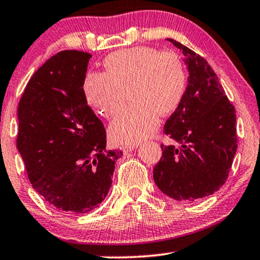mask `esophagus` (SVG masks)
Masks as SVG:
<instances>
[{
	"mask_svg": "<svg viewBox=\"0 0 260 260\" xmlns=\"http://www.w3.org/2000/svg\"><path fill=\"white\" fill-rule=\"evenodd\" d=\"M137 147H138L137 144H133V145H124V147L122 148V150H123L124 154H127V152L133 151V150H135V149H137Z\"/></svg>",
	"mask_w": 260,
	"mask_h": 260,
	"instance_id": "34e87169",
	"label": "esophagus"
}]
</instances>
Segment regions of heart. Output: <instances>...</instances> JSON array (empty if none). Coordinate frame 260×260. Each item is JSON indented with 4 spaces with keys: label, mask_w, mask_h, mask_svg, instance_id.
<instances>
[{
    "label": "heart",
    "mask_w": 260,
    "mask_h": 260,
    "mask_svg": "<svg viewBox=\"0 0 260 260\" xmlns=\"http://www.w3.org/2000/svg\"><path fill=\"white\" fill-rule=\"evenodd\" d=\"M106 72L88 73L84 93L92 108L108 118L116 116L130 97L134 103L110 125L118 143H138L154 134L158 113L177 109L186 91V72L179 55L152 47H133L105 58Z\"/></svg>",
    "instance_id": "b5f03b06"
}]
</instances>
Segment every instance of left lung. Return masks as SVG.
I'll return each instance as SVG.
<instances>
[{
	"label": "left lung",
	"instance_id": "1",
	"mask_svg": "<svg viewBox=\"0 0 260 260\" xmlns=\"http://www.w3.org/2000/svg\"><path fill=\"white\" fill-rule=\"evenodd\" d=\"M182 51L188 84L180 105L165 124L166 135L180 144L163 145L154 181L167 197L194 201L226 182L236 155V110L208 62L173 39Z\"/></svg>",
	"mask_w": 260,
	"mask_h": 260
}]
</instances>
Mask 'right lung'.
Here are the masks:
<instances>
[{
    "instance_id": "1",
    "label": "right lung",
    "mask_w": 260,
    "mask_h": 260,
    "mask_svg": "<svg viewBox=\"0 0 260 260\" xmlns=\"http://www.w3.org/2000/svg\"><path fill=\"white\" fill-rule=\"evenodd\" d=\"M91 54L62 51L28 81L17 109L16 147L31 186L52 207L84 214L108 195L120 150L106 149L102 120L84 93Z\"/></svg>"
}]
</instances>
